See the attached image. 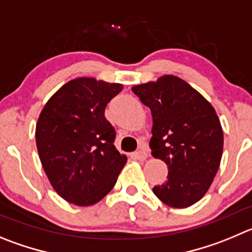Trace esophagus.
I'll list each match as a JSON object with an SVG mask.
<instances>
[{
	"mask_svg": "<svg viewBox=\"0 0 252 252\" xmlns=\"http://www.w3.org/2000/svg\"><path fill=\"white\" fill-rule=\"evenodd\" d=\"M131 157H133L134 159H137V160H145V159L148 158V154L144 152V150H138V152L133 153Z\"/></svg>",
	"mask_w": 252,
	"mask_h": 252,
	"instance_id": "34e87169",
	"label": "esophagus"
}]
</instances>
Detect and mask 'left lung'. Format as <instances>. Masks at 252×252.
Returning a JSON list of instances; mask_svg holds the SVG:
<instances>
[{
	"label": "left lung",
	"instance_id": "1",
	"mask_svg": "<svg viewBox=\"0 0 252 252\" xmlns=\"http://www.w3.org/2000/svg\"><path fill=\"white\" fill-rule=\"evenodd\" d=\"M131 91L152 112V155L168 166V180L153 192L171 208L194 205L213 184L221 161L224 134L215 109L171 74Z\"/></svg>",
	"mask_w": 252,
	"mask_h": 252
}]
</instances>
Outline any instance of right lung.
I'll use <instances>...</instances> for the list:
<instances>
[{"label":"right lung","mask_w":252,"mask_h":252,"mask_svg":"<svg viewBox=\"0 0 252 252\" xmlns=\"http://www.w3.org/2000/svg\"><path fill=\"white\" fill-rule=\"evenodd\" d=\"M123 84L79 77L48 99L36 124L39 159L52 188L65 201L89 206L117 183L126 163L115 149V130L105 119L109 100Z\"/></svg>","instance_id":"right-lung-1"}]
</instances>
